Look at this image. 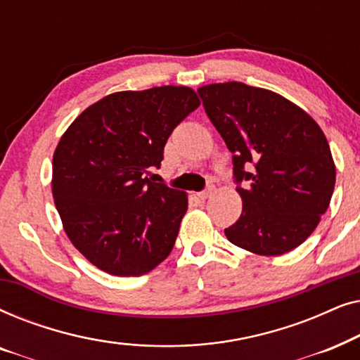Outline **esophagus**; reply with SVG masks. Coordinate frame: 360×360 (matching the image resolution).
<instances>
[{"label": "esophagus", "instance_id": "1", "mask_svg": "<svg viewBox=\"0 0 360 360\" xmlns=\"http://www.w3.org/2000/svg\"><path fill=\"white\" fill-rule=\"evenodd\" d=\"M211 193H213V186H208V188H206V190L200 191L198 198H200V200H206V198H210Z\"/></svg>", "mask_w": 360, "mask_h": 360}]
</instances>
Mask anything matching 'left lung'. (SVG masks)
<instances>
[{
  "mask_svg": "<svg viewBox=\"0 0 360 360\" xmlns=\"http://www.w3.org/2000/svg\"><path fill=\"white\" fill-rule=\"evenodd\" d=\"M198 95L233 154L243 198L226 238L259 255L298 248L326 213L336 184L321 127L287 98L240 82L201 86Z\"/></svg>",
  "mask_w": 360,
  "mask_h": 360,
  "instance_id": "obj_1",
  "label": "left lung"
}]
</instances>
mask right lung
Masks as SVG:
<instances>
[{
  "instance_id": "right-lung-1",
  "label": "right lung",
  "mask_w": 360,
  "mask_h": 360,
  "mask_svg": "<svg viewBox=\"0 0 360 360\" xmlns=\"http://www.w3.org/2000/svg\"><path fill=\"white\" fill-rule=\"evenodd\" d=\"M200 106L188 86L117 91L86 108L62 136L52 195L72 244L103 272L139 277L174 249L185 191L154 184L172 131Z\"/></svg>"
}]
</instances>
